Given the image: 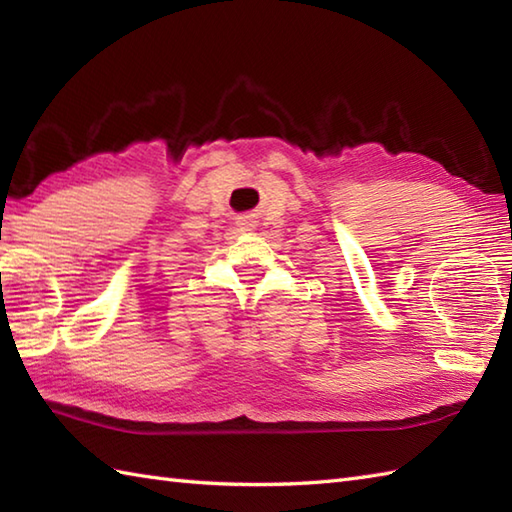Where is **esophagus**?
<instances>
[{
    "label": "esophagus",
    "mask_w": 512,
    "mask_h": 512,
    "mask_svg": "<svg viewBox=\"0 0 512 512\" xmlns=\"http://www.w3.org/2000/svg\"><path fill=\"white\" fill-rule=\"evenodd\" d=\"M237 224H240L242 231H253L255 229V220L251 216H242L237 218Z\"/></svg>",
    "instance_id": "34e87169"
}]
</instances>
